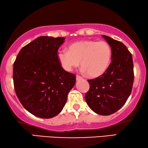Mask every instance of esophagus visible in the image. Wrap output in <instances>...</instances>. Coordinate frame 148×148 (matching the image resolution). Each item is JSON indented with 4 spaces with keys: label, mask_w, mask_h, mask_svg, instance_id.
Masks as SVG:
<instances>
[{
    "label": "esophagus",
    "mask_w": 148,
    "mask_h": 148,
    "mask_svg": "<svg viewBox=\"0 0 148 148\" xmlns=\"http://www.w3.org/2000/svg\"><path fill=\"white\" fill-rule=\"evenodd\" d=\"M81 79H83V77H82V76H80L79 75H76V80H81Z\"/></svg>",
    "instance_id": "esophagus-1"
}]
</instances>
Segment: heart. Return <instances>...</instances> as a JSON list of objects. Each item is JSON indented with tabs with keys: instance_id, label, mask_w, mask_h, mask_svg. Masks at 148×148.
Masks as SVG:
<instances>
[{
	"instance_id": "obj_1",
	"label": "heart",
	"mask_w": 148,
	"mask_h": 148,
	"mask_svg": "<svg viewBox=\"0 0 148 148\" xmlns=\"http://www.w3.org/2000/svg\"><path fill=\"white\" fill-rule=\"evenodd\" d=\"M112 50L105 41L85 40L75 42L68 47V51H60L58 59L66 71L71 72L79 66L91 78L104 74L111 64Z\"/></svg>"
}]
</instances>
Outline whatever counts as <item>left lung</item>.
<instances>
[{
	"label": "left lung",
	"mask_w": 148,
	"mask_h": 148,
	"mask_svg": "<svg viewBox=\"0 0 148 148\" xmlns=\"http://www.w3.org/2000/svg\"><path fill=\"white\" fill-rule=\"evenodd\" d=\"M102 37L111 48V63L102 75L87 80L90 87L85 98L95 113L109 115L122 107L130 96L134 66L132 54L123 43L106 35Z\"/></svg>",
	"instance_id": "obj_1"
}]
</instances>
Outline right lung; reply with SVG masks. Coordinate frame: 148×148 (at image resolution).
<instances>
[{"mask_svg":"<svg viewBox=\"0 0 148 148\" xmlns=\"http://www.w3.org/2000/svg\"><path fill=\"white\" fill-rule=\"evenodd\" d=\"M64 37L40 36L20 50L14 63L16 96L24 108L41 118H52L62 111L76 75L63 70L58 50Z\"/></svg>","mask_w":148,"mask_h":148,"instance_id":"right-lung-1","label":"right lung"}]
</instances>
